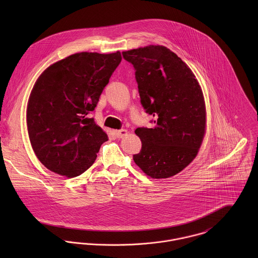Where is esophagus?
<instances>
[{
    "label": "esophagus",
    "mask_w": 258,
    "mask_h": 258,
    "mask_svg": "<svg viewBox=\"0 0 258 258\" xmlns=\"http://www.w3.org/2000/svg\"><path fill=\"white\" fill-rule=\"evenodd\" d=\"M127 130H125V129H122V130H118V131H114V134H115V136L117 137V138H122V137H124L125 135H127Z\"/></svg>",
    "instance_id": "esophagus-1"
}]
</instances>
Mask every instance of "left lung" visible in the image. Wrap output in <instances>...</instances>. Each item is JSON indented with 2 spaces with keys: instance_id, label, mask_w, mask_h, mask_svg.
I'll use <instances>...</instances> for the list:
<instances>
[{
  "instance_id": "1",
  "label": "left lung",
  "mask_w": 258,
  "mask_h": 258,
  "mask_svg": "<svg viewBox=\"0 0 258 258\" xmlns=\"http://www.w3.org/2000/svg\"><path fill=\"white\" fill-rule=\"evenodd\" d=\"M122 55L134 68L141 104L155 124L135 130L142 148L133 160L154 179L175 176L195 159L203 142L206 107L201 86L166 46L149 45Z\"/></svg>"
}]
</instances>
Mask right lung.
Segmentation results:
<instances>
[{
    "instance_id": "right-lung-1",
    "label": "right lung",
    "mask_w": 258,
    "mask_h": 258,
    "mask_svg": "<svg viewBox=\"0 0 258 258\" xmlns=\"http://www.w3.org/2000/svg\"><path fill=\"white\" fill-rule=\"evenodd\" d=\"M121 59L119 51L75 53L38 77L28 103L27 124L37 159L51 172L69 178L81 175L108 140L88 114Z\"/></svg>"
}]
</instances>
